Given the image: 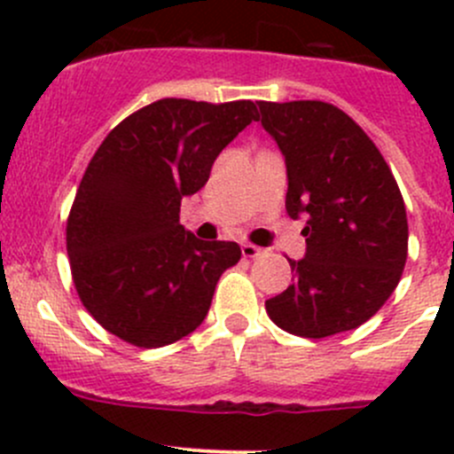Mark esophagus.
I'll return each mask as SVG.
<instances>
[{
	"label": "esophagus",
	"mask_w": 454,
	"mask_h": 454,
	"mask_svg": "<svg viewBox=\"0 0 454 454\" xmlns=\"http://www.w3.org/2000/svg\"><path fill=\"white\" fill-rule=\"evenodd\" d=\"M241 254H244L246 259H261V256L265 254V250L259 248V246L244 244V246H241Z\"/></svg>",
	"instance_id": "1"
}]
</instances>
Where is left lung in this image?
I'll list each match as a JSON object with an SVG mask.
<instances>
[{
  "instance_id": "left-lung-1",
  "label": "left lung",
  "mask_w": 454,
  "mask_h": 454,
  "mask_svg": "<svg viewBox=\"0 0 454 454\" xmlns=\"http://www.w3.org/2000/svg\"><path fill=\"white\" fill-rule=\"evenodd\" d=\"M261 125L286 158V208L305 219L294 283L265 301L286 332L325 338L378 312L409 250L406 208L391 168L342 109L323 100L259 103Z\"/></svg>"
}]
</instances>
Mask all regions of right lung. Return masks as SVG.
<instances>
[{"mask_svg": "<svg viewBox=\"0 0 454 454\" xmlns=\"http://www.w3.org/2000/svg\"><path fill=\"white\" fill-rule=\"evenodd\" d=\"M162 98L127 116L91 158L67 219V256L85 309L114 336L145 349L204 323L215 286L241 259L235 241H201L180 204L259 112Z\"/></svg>", "mask_w": 454, "mask_h": 454, "instance_id": "add662e5", "label": "right lung"}]
</instances>
